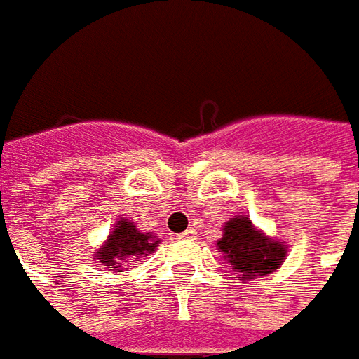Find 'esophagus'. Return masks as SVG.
Listing matches in <instances>:
<instances>
[{"mask_svg":"<svg viewBox=\"0 0 359 359\" xmlns=\"http://www.w3.org/2000/svg\"><path fill=\"white\" fill-rule=\"evenodd\" d=\"M197 237V231L194 227H189V229H185L182 233V239H187V241H191V239H196Z\"/></svg>","mask_w":359,"mask_h":359,"instance_id":"1","label":"esophagus"}]
</instances>
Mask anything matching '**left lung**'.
I'll return each mask as SVG.
<instances>
[{
    "label": "left lung",
    "instance_id": "obj_1",
    "mask_svg": "<svg viewBox=\"0 0 359 359\" xmlns=\"http://www.w3.org/2000/svg\"><path fill=\"white\" fill-rule=\"evenodd\" d=\"M223 233L225 235L217 241V247L239 273L241 280L271 275L285 261V245L266 239L247 217L231 219L225 223Z\"/></svg>",
    "mask_w": 359,
    "mask_h": 359
}]
</instances>
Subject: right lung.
Here are the masks:
<instances>
[{"mask_svg":"<svg viewBox=\"0 0 359 359\" xmlns=\"http://www.w3.org/2000/svg\"><path fill=\"white\" fill-rule=\"evenodd\" d=\"M158 243L160 241H156L154 235H150V233H140V231L134 227V223L122 219V221L116 223V229L112 231V235H110L107 245L96 252V257H98L100 263L107 264L110 271H118L126 259L151 252L158 247Z\"/></svg>","mask_w":359,"mask_h":359,"instance_id":"1","label":"right lung"}]
</instances>
